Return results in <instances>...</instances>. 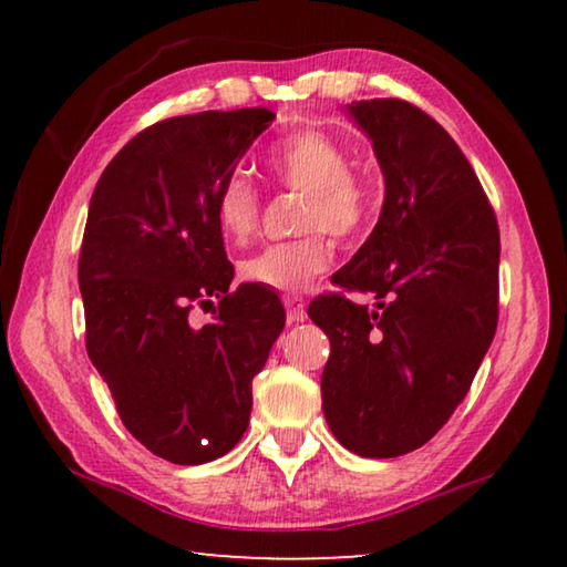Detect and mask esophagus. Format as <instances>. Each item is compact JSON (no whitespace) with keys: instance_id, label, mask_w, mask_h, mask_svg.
Masks as SVG:
<instances>
[{"instance_id":"34e87169","label":"esophagus","mask_w":567,"mask_h":567,"mask_svg":"<svg viewBox=\"0 0 567 567\" xmlns=\"http://www.w3.org/2000/svg\"><path fill=\"white\" fill-rule=\"evenodd\" d=\"M285 307H287V322H302L307 318V305L302 297L297 295H285Z\"/></svg>"}]
</instances>
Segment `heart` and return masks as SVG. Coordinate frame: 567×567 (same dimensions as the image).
Returning <instances> with one entry per match:
<instances>
[{"label": "heart", "mask_w": 567, "mask_h": 567, "mask_svg": "<svg viewBox=\"0 0 567 567\" xmlns=\"http://www.w3.org/2000/svg\"><path fill=\"white\" fill-rule=\"evenodd\" d=\"M267 169L280 187L302 189L297 229L302 237L275 243L239 265L243 280L280 292H300L330 270L334 239L350 243L370 227L378 192L364 172L352 167L350 150L332 134L305 127L285 134L267 150ZM262 197L245 172H229L217 192L215 217L229 243L243 245L260 225Z\"/></svg>", "instance_id": "1"}]
</instances>
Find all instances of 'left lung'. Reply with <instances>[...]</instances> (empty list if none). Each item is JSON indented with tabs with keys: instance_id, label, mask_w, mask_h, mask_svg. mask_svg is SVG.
Here are the masks:
<instances>
[{
	"instance_id": "obj_1",
	"label": "left lung",
	"mask_w": 567,
	"mask_h": 567,
	"mask_svg": "<svg viewBox=\"0 0 567 567\" xmlns=\"http://www.w3.org/2000/svg\"><path fill=\"white\" fill-rule=\"evenodd\" d=\"M385 175V205L358 255L334 275L342 292L310 302L330 338L322 410L362 457L427 443L465 400L497 328L501 229L455 140L405 100L352 102ZM344 291L372 293L375 308Z\"/></svg>"
}]
</instances>
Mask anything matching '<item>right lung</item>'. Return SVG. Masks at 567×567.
Masks as SVG:
<instances>
[{
    "instance_id": "obj_1",
    "label": "right lung",
    "mask_w": 567,
    "mask_h": 567,
    "mask_svg": "<svg viewBox=\"0 0 567 567\" xmlns=\"http://www.w3.org/2000/svg\"><path fill=\"white\" fill-rule=\"evenodd\" d=\"M275 114L150 124L104 167L80 249L84 344L124 427L150 453L199 465L245 435L252 378L285 328L277 295L233 282L215 203ZM217 301L213 323L188 315Z\"/></svg>"
}]
</instances>
